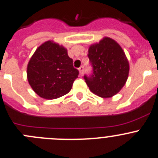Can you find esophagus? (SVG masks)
<instances>
[{
	"label": "esophagus",
	"mask_w": 158,
	"mask_h": 158,
	"mask_svg": "<svg viewBox=\"0 0 158 158\" xmlns=\"http://www.w3.org/2000/svg\"><path fill=\"white\" fill-rule=\"evenodd\" d=\"M83 71H84V67L81 66L80 68L79 69V75H80V76H82V75H83Z\"/></svg>",
	"instance_id": "esophagus-1"
}]
</instances>
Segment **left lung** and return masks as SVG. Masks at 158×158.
Returning <instances> with one entry per match:
<instances>
[{
	"mask_svg": "<svg viewBox=\"0 0 158 158\" xmlns=\"http://www.w3.org/2000/svg\"><path fill=\"white\" fill-rule=\"evenodd\" d=\"M93 67L91 76H84L89 90L102 98H111L120 91L127 82L129 63L120 45L106 37L88 49Z\"/></svg>",
	"mask_w": 158,
	"mask_h": 158,
	"instance_id": "8db88e82",
	"label": "left lung"
}]
</instances>
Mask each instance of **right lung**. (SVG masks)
I'll list each match as a JSON object with an SVG mask.
<instances>
[{
    "label": "right lung",
    "instance_id": "right-lung-1",
    "mask_svg": "<svg viewBox=\"0 0 158 158\" xmlns=\"http://www.w3.org/2000/svg\"><path fill=\"white\" fill-rule=\"evenodd\" d=\"M27 74L29 84L38 96L56 99L70 91L79 71L73 67V60L64 47L47 41L31 56Z\"/></svg>",
    "mask_w": 158,
    "mask_h": 158
}]
</instances>
